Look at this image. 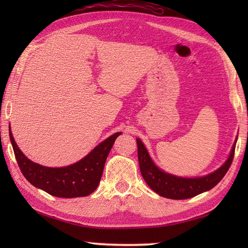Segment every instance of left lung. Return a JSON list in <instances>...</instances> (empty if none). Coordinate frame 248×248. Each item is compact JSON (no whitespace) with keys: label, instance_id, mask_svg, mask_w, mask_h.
Wrapping results in <instances>:
<instances>
[{"label":"left lung","instance_id":"obj_1","mask_svg":"<svg viewBox=\"0 0 248 248\" xmlns=\"http://www.w3.org/2000/svg\"><path fill=\"white\" fill-rule=\"evenodd\" d=\"M136 143H138V156L141 176L150 188L162 197L170 199H187L209 191L222 180L232 163L236 140L232 149H231L230 155L227 161L224 163V165L212 173L198 178H181L164 172L155 166L141 140L136 139Z\"/></svg>","mask_w":248,"mask_h":248}]
</instances>
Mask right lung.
<instances>
[{"instance_id": "right-lung-1", "label": "right lung", "mask_w": 248, "mask_h": 248, "mask_svg": "<svg viewBox=\"0 0 248 248\" xmlns=\"http://www.w3.org/2000/svg\"><path fill=\"white\" fill-rule=\"evenodd\" d=\"M120 134V132H117L110 135L108 139L100 143L91 154L75 164L52 168L36 164L29 160L16 144L9 128V139L16 160L26 180L35 187L43 189L52 196L62 198L88 196L98 187L105 161L115 140Z\"/></svg>"}]
</instances>
